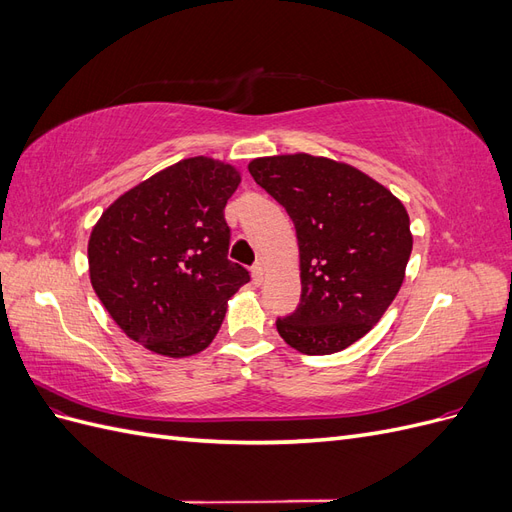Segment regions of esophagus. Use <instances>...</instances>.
<instances>
[{"mask_svg": "<svg viewBox=\"0 0 512 512\" xmlns=\"http://www.w3.org/2000/svg\"><path fill=\"white\" fill-rule=\"evenodd\" d=\"M252 280H254V284H262V265H260V262H256V265L252 267Z\"/></svg>", "mask_w": 512, "mask_h": 512, "instance_id": "esophagus-1", "label": "esophagus"}]
</instances>
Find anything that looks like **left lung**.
Instances as JSON below:
<instances>
[{"instance_id":"8db88e82","label":"left lung","mask_w":512,"mask_h":512,"mask_svg":"<svg viewBox=\"0 0 512 512\" xmlns=\"http://www.w3.org/2000/svg\"><path fill=\"white\" fill-rule=\"evenodd\" d=\"M250 175L297 230L301 301L277 333L303 354H333L361 339L389 309L412 252L399 200L348 164L307 153L258 158Z\"/></svg>"}]
</instances>
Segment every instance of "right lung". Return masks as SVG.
<instances>
[{"instance_id": "obj_1", "label": "right lung", "mask_w": 512, "mask_h": 512, "mask_svg": "<svg viewBox=\"0 0 512 512\" xmlns=\"http://www.w3.org/2000/svg\"><path fill=\"white\" fill-rule=\"evenodd\" d=\"M235 168L181 160L108 207L89 237V277L119 329L151 352L190 356L218 335L250 271L228 260Z\"/></svg>"}]
</instances>
